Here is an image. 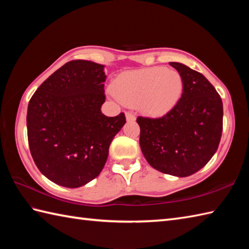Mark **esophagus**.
Masks as SVG:
<instances>
[{
	"instance_id": "obj_1",
	"label": "esophagus",
	"mask_w": 249,
	"mask_h": 249,
	"mask_svg": "<svg viewBox=\"0 0 249 249\" xmlns=\"http://www.w3.org/2000/svg\"><path fill=\"white\" fill-rule=\"evenodd\" d=\"M125 115H126V120H127L128 122H133V121H135V120H136V116H135V114H134V113H131V112H126V113H125Z\"/></svg>"
}]
</instances>
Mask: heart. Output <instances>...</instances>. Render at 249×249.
<instances>
[{
    "mask_svg": "<svg viewBox=\"0 0 249 249\" xmlns=\"http://www.w3.org/2000/svg\"><path fill=\"white\" fill-rule=\"evenodd\" d=\"M183 89L179 73L162 67L127 71L115 82L114 94L123 104L149 115H162L178 102Z\"/></svg>",
    "mask_w": 249,
    "mask_h": 249,
    "instance_id": "obj_1",
    "label": "heart"
}]
</instances>
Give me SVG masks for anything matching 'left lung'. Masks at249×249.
<instances>
[{
  "label": "left lung",
  "mask_w": 249,
  "mask_h": 249,
  "mask_svg": "<svg viewBox=\"0 0 249 249\" xmlns=\"http://www.w3.org/2000/svg\"><path fill=\"white\" fill-rule=\"evenodd\" d=\"M183 93L161 118L138 116L140 147L150 165L166 174L184 178L199 171L217 151L223 131V102L202 73L178 62Z\"/></svg>",
  "instance_id": "left-lung-1"
}]
</instances>
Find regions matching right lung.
Segmentation results:
<instances>
[{
    "mask_svg": "<svg viewBox=\"0 0 249 249\" xmlns=\"http://www.w3.org/2000/svg\"><path fill=\"white\" fill-rule=\"evenodd\" d=\"M104 65L66 63L30 99L28 140L35 165L53 183L83 186L102 172L109 146L126 123L125 114L106 116Z\"/></svg>",
    "mask_w": 249,
    "mask_h": 249,
    "instance_id": "add662e5",
    "label": "right lung"
}]
</instances>
